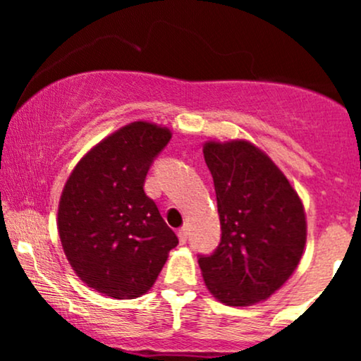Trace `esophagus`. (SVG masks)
<instances>
[{
	"label": "esophagus",
	"instance_id": "esophagus-1",
	"mask_svg": "<svg viewBox=\"0 0 361 361\" xmlns=\"http://www.w3.org/2000/svg\"><path fill=\"white\" fill-rule=\"evenodd\" d=\"M178 239H180V244H186V241H188V229L186 227H181L178 231Z\"/></svg>",
	"mask_w": 361,
	"mask_h": 361
}]
</instances>
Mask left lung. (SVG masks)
Here are the masks:
<instances>
[{
    "instance_id": "left-lung-1",
    "label": "left lung",
    "mask_w": 361,
    "mask_h": 361,
    "mask_svg": "<svg viewBox=\"0 0 361 361\" xmlns=\"http://www.w3.org/2000/svg\"><path fill=\"white\" fill-rule=\"evenodd\" d=\"M221 243L198 255L207 288L222 304L251 305L275 293L292 275L305 246L299 195L264 152L246 140L207 142Z\"/></svg>"
}]
</instances>
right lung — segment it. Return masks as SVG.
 <instances>
[{
    "label": "right lung",
    "mask_w": 361,
    "mask_h": 361,
    "mask_svg": "<svg viewBox=\"0 0 361 361\" xmlns=\"http://www.w3.org/2000/svg\"><path fill=\"white\" fill-rule=\"evenodd\" d=\"M171 132L134 122L94 146L69 176L57 227L76 275L114 299L146 293L178 244L144 192L152 163Z\"/></svg>",
    "instance_id": "add662e5"
}]
</instances>
